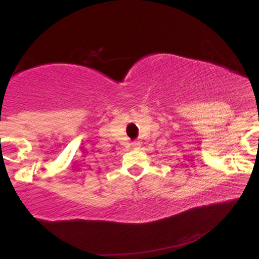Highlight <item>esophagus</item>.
Here are the masks:
<instances>
[{
	"mask_svg": "<svg viewBox=\"0 0 259 259\" xmlns=\"http://www.w3.org/2000/svg\"><path fill=\"white\" fill-rule=\"evenodd\" d=\"M132 146H133V148H139L140 147V142L139 141H134V142H132Z\"/></svg>",
	"mask_w": 259,
	"mask_h": 259,
	"instance_id": "1",
	"label": "esophagus"
}]
</instances>
